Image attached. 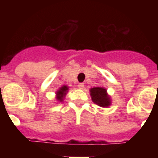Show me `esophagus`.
Masks as SVG:
<instances>
[{"mask_svg":"<svg viewBox=\"0 0 158 158\" xmlns=\"http://www.w3.org/2000/svg\"><path fill=\"white\" fill-rule=\"evenodd\" d=\"M77 86L80 89H83L84 87H85V85H84V83H79V84H78Z\"/></svg>","mask_w":158,"mask_h":158,"instance_id":"34e87169","label":"esophagus"}]
</instances>
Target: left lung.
<instances>
[{
    "mask_svg": "<svg viewBox=\"0 0 158 158\" xmlns=\"http://www.w3.org/2000/svg\"><path fill=\"white\" fill-rule=\"evenodd\" d=\"M90 95L92 96V100L95 104L100 107H108L111 104L109 96L107 95V90L104 88L96 87L90 89Z\"/></svg>",
    "mask_w": 158,
    "mask_h": 158,
    "instance_id": "obj_1",
    "label": "left lung"
}]
</instances>
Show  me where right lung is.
Masks as SVG:
<instances>
[{
	"label": "right lung",
	"mask_w": 158,
	"mask_h": 158,
	"mask_svg": "<svg viewBox=\"0 0 158 158\" xmlns=\"http://www.w3.org/2000/svg\"><path fill=\"white\" fill-rule=\"evenodd\" d=\"M67 90H68V87H67V86H63V87L61 88V89L57 92V99H58V100H60V101H62V100H63L64 98V96L66 94Z\"/></svg>",
	"instance_id": "right-lung-1"
}]
</instances>
